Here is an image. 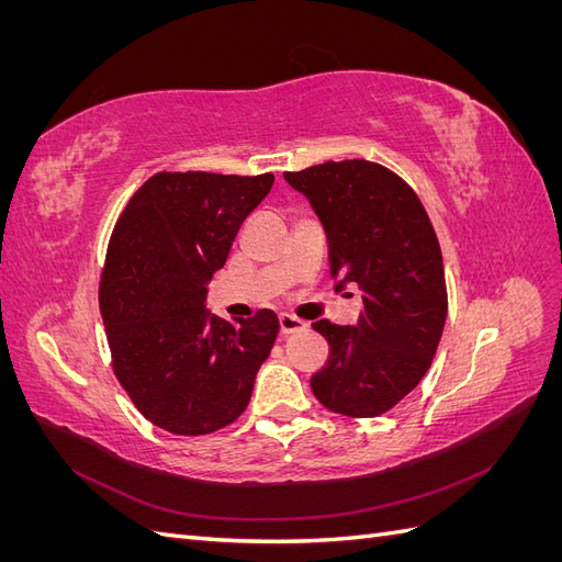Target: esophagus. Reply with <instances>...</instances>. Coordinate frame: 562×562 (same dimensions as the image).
Returning a JSON list of instances; mask_svg holds the SVG:
<instances>
[{"instance_id": "34e87169", "label": "esophagus", "mask_w": 562, "mask_h": 562, "mask_svg": "<svg viewBox=\"0 0 562 562\" xmlns=\"http://www.w3.org/2000/svg\"><path fill=\"white\" fill-rule=\"evenodd\" d=\"M279 323H281V333L283 335L307 330V321H302V318H297L293 314H279Z\"/></svg>"}]
</instances>
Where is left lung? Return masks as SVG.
<instances>
[{
	"label": "left lung",
	"mask_w": 562,
	"mask_h": 562,
	"mask_svg": "<svg viewBox=\"0 0 562 562\" xmlns=\"http://www.w3.org/2000/svg\"><path fill=\"white\" fill-rule=\"evenodd\" d=\"M283 178L326 229L339 291L356 283L363 293L356 326L312 323L330 347L312 391L333 413L378 417L427 375L443 335L448 291L434 225L413 187L380 164L326 161Z\"/></svg>",
	"instance_id": "1"
}]
</instances>
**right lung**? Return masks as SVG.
Masks as SVG:
<instances>
[{
  "label": "right lung",
  "mask_w": 562,
  "mask_h": 562,
  "mask_svg": "<svg viewBox=\"0 0 562 562\" xmlns=\"http://www.w3.org/2000/svg\"><path fill=\"white\" fill-rule=\"evenodd\" d=\"M274 176L164 171L119 215L100 277L112 368L157 427L203 436L239 417L279 335L260 310L225 321L206 310L209 281Z\"/></svg>",
  "instance_id": "1"
}]
</instances>
